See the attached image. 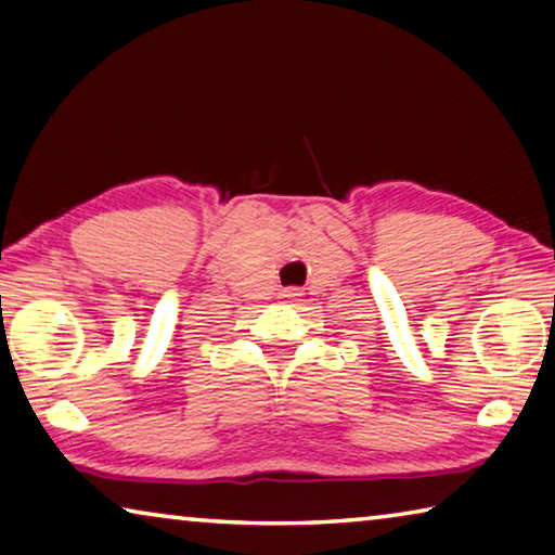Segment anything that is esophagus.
I'll return each mask as SVG.
<instances>
[{
  "label": "esophagus",
  "mask_w": 555,
  "mask_h": 555,
  "mask_svg": "<svg viewBox=\"0 0 555 555\" xmlns=\"http://www.w3.org/2000/svg\"><path fill=\"white\" fill-rule=\"evenodd\" d=\"M284 296H286V298H298V296H300V291H298V288H286V291H284Z\"/></svg>",
  "instance_id": "obj_1"
}]
</instances>
